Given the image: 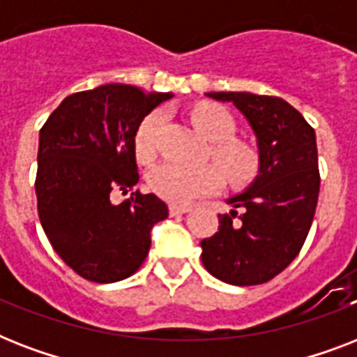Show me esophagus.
I'll return each mask as SVG.
<instances>
[{
    "instance_id": "34e87169",
    "label": "esophagus",
    "mask_w": 357,
    "mask_h": 357,
    "mask_svg": "<svg viewBox=\"0 0 357 357\" xmlns=\"http://www.w3.org/2000/svg\"><path fill=\"white\" fill-rule=\"evenodd\" d=\"M190 207L187 206H170L168 207V213L172 215V217H176V215H185V213H189Z\"/></svg>"
}]
</instances>
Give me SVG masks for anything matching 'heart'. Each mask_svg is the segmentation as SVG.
I'll use <instances>...</instances> for the list:
<instances>
[{
	"label": "heart",
	"instance_id": "obj_1",
	"mask_svg": "<svg viewBox=\"0 0 357 357\" xmlns=\"http://www.w3.org/2000/svg\"><path fill=\"white\" fill-rule=\"evenodd\" d=\"M192 123L207 140L217 142L213 148V159L222 167L234 185H246L255 178L259 159L252 148L235 142V122L231 114L215 103H200L190 113ZM161 111H153L140 122L135 133V153L140 162L151 161L157 153V139L162 128ZM148 185L153 195L172 206H187L200 196L211 195L224 185L220 168L185 167L179 162H161L148 176Z\"/></svg>",
	"mask_w": 357,
	"mask_h": 357
}]
</instances>
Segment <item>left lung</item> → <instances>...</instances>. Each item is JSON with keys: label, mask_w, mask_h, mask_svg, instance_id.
Masks as SVG:
<instances>
[{"label": "left lung", "mask_w": 357, "mask_h": 357, "mask_svg": "<svg viewBox=\"0 0 357 357\" xmlns=\"http://www.w3.org/2000/svg\"><path fill=\"white\" fill-rule=\"evenodd\" d=\"M234 103L252 128L259 168L252 183L228 198L234 209L218 215V231L204 238L202 263L209 274L231 285H257L298 255L319 200L315 131L282 98L252 92H207ZM243 207L238 219L236 209Z\"/></svg>", "instance_id": "obj_1"}]
</instances>
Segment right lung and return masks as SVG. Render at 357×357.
<instances>
[{"label": "right lung", "instance_id": "add662e5", "mask_svg": "<svg viewBox=\"0 0 357 357\" xmlns=\"http://www.w3.org/2000/svg\"><path fill=\"white\" fill-rule=\"evenodd\" d=\"M172 92L109 83L64 98L38 137L36 202L53 250L79 276L120 282L146 259L151 228L168 217L155 195L131 192L114 206L113 190L139 181L135 133Z\"/></svg>", "mask_w": 357, "mask_h": 357}]
</instances>
